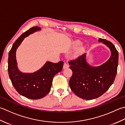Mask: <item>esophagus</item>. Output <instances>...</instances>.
I'll return each instance as SVG.
<instances>
[{"mask_svg":"<svg viewBox=\"0 0 125 125\" xmlns=\"http://www.w3.org/2000/svg\"><path fill=\"white\" fill-rule=\"evenodd\" d=\"M69 67V64H67V63H64V65H63V68H64V69H65V68H68Z\"/></svg>","mask_w":125,"mask_h":125,"instance_id":"obj_1","label":"esophagus"}]
</instances>
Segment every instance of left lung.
<instances>
[{"instance_id":"8db88e82","label":"left lung","mask_w":125,"mask_h":125,"mask_svg":"<svg viewBox=\"0 0 125 125\" xmlns=\"http://www.w3.org/2000/svg\"><path fill=\"white\" fill-rule=\"evenodd\" d=\"M99 42L108 46L111 51L109 59L101 65L93 67L88 64L85 53L70 60L73 75L69 80L71 90L80 98L89 100L103 95L113 83L117 73L119 53L110 41L99 38Z\"/></svg>"}]
</instances>
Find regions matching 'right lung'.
<instances>
[{
  "instance_id": "right-lung-1",
  "label": "right lung",
  "mask_w": 125,
  "mask_h": 125,
  "mask_svg": "<svg viewBox=\"0 0 125 125\" xmlns=\"http://www.w3.org/2000/svg\"><path fill=\"white\" fill-rule=\"evenodd\" d=\"M41 28L33 26L24 32L13 43L9 53L8 73L12 84L19 94L30 99H40L50 92L54 76L62 70L63 62L57 63L47 62L45 65L32 74L22 73L17 66L16 52L24 38Z\"/></svg>"
}]
</instances>
